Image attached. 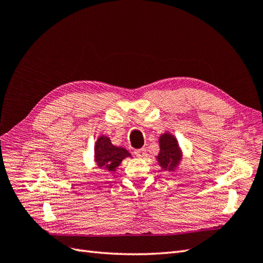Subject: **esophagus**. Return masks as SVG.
Wrapping results in <instances>:
<instances>
[{
    "mask_svg": "<svg viewBox=\"0 0 263 263\" xmlns=\"http://www.w3.org/2000/svg\"><path fill=\"white\" fill-rule=\"evenodd\" d=\"M134 154L139 158H145L147 156V151H146V148H140V149L135 150Z\"/></svg>",
    "mask_w": 263,
    "mask_h": 263,
    "instance_id": "obj_1",
    "label": "esophagus"
}]
</instances>
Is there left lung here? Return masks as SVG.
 Wrapping results in <instances>:
<instances>
[{
    "mask_svg": "<svg viewBox=\"0 0 263 263\" xmlns=\"http://www.w3.org/2000/svg\"><path fill=\"white\" fill-rule=\"evenodd\" d=\"M160 153L158 155V161L162 169L173 170L178 165L181 154L178 147V142L170 134H164L160 137Z\"/></svg>",
    "mask_w": 263,
    "mask_h": 263,
    "instance_id": "obj_1",
    "label": "left lung"
}]
</instances>
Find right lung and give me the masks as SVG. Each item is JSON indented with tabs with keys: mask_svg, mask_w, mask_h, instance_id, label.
Returning a JSON list of instances; mask_svg holds the SVG:
<instances>
[{
	"mask_svg": "<svg viewBox=\"0 0 263 263\" xmlns=\"http://www.w3.org/2000/svg\"><path fill=\"white\" fill-rule=\"evenodd\" d=\"M95 161L100 168H104L107 171L115 170L123 159L130 156L126 149L115 147L112 145L109 138L102 136L95 144Z\"/></svg>",
	"mask_w": 263,
	"mask_h": 263,
	"instance_id": "1",
	"label": "right lung"
}]
</instances>
